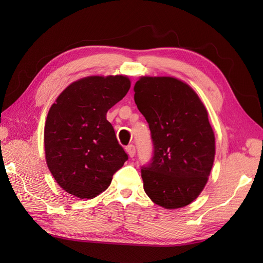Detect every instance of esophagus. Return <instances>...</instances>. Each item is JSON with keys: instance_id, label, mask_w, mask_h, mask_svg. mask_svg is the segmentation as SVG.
Wrapping results in <instances>:
<instances>
[{"instance_id": "obj_1", "label": "esophagus", "mask_w": 263, "mask_h": 263, "mask_svg": "<svg viewBox=\"0 0 263 263\" xmlns=\"http://www.w3.org/2000/svg\"><path fill=\"white\" fill-rule=\"evenodd\" d=\"M126 153L128 154V156H129L130 158H133V157L135 156V154H136V148H135L134 145L127 146V147H126Z\"/></svg>"}]
</instances>
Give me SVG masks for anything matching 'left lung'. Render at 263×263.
I'll return each mask as SVG.
<instances>
[{"mask_svg": "<svg viewBox=\"0 0 263 263\" xmlns=\"http://www.w3.org/2000/svg\"><path fill=\"white\" fill-rule=\"evenodd\" d=\"M135 103L151 133L154 154L141 166L150 200L181 209L200 195L212 170L215 136L208 110L189 84L171 77H141Z\"/></svg>", "mask_w": 263, "mask_h": 263, "instance_id": "left-lung-1", "label": "left lung"}]
</instances>
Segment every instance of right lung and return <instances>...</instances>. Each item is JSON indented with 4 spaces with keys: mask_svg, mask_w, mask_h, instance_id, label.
<instances>
[{
    "mask_svg": "<svg viewBox=\"0 0 263 263\" xmlns=\"http://www.w3.org/2000/svg\"><path fill=\"white\" fill-rule=\"evenodd\" d=\"M129 87L124 76L86 77L71 83L51 105L44 132L46 161L69 194L98 196L128 159L106 113Z\"/></svg>",
    "mask_w": 263,
    "mask_h": 263,
    "instance_id": "obj_1",
    "label": "right lung"
}]
</instances>
